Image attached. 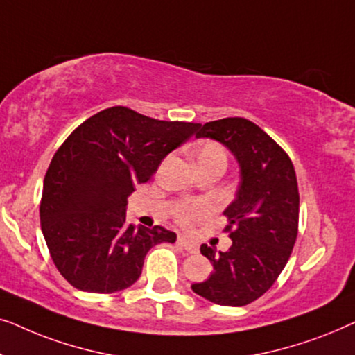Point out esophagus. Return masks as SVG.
Returning a JSON list of instances; mask_svg holds the SVG:
<instances>
[{
    "label": "esophagus",
    "mask_w": 355,
    "mask_h": 355,
    "mask_svg": "<svg viewBox=\"0 0 355 355\" xmlns=\"http://www.w3.org/2000/svg\"><path fill=\"white\" fill-rule=\"evenodd\" d=\"M178 245L186 252H189V254H197V252H198V245L196 244V242L187 239V237H184V236L178 237Z\"/></svg>",
    "instance_id": "esophagus-1"
}]
</instances>
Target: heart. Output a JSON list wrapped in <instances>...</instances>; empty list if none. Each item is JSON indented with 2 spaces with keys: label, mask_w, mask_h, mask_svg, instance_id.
<instances>
[{
  "label": "heart",
  "mask_w": 355,
  "mask_h": 355,
  "mask_svg": "<svg viewBox=\"0 0 355 355\" xmlns=\"http://www.w3.org/2000/svg\"><path fill=\"white\" fill-rule=\"evenodd\" d=\"M196 158H197V164H205V163H223V164H226L227 155H226V150L223 148L220 144L205 142V144H202L200 147H198L197 153H196ZM210 210H211L210 203H207V202L184 203V205H181L176 210V218H178V221H181V223H184V225H187V223H192V221L203 220V218H207L208 213H210Z\"/></svg>",
  "instance_id": "heart-1"
}]
</instances>
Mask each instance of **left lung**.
<instances>
[{
	"label": "left lung",
	"instance_id": "8db88e82",
	"mask_svg": "<svg viewBox=\"0 0 355 355\" xmlns=\"http://www.w3.org/2000/svg\"><path fill=\"white\" fill-rule=\"evenodd\" d=\"M196 137L225 145L241 168L236 198L225 210L232 245L200 252L213 273L192 291L213 304L242 307L263 295L288 263L299 227V189L288 153L259 125L244 118L198 124Z\"/></svg>",
	"mask_w": 355,
	"mask_h": 355
}]
</instances>
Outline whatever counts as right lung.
Wrapping results in <instances>:
<instances>
[{
	"label": "right lung",
	"mask_w": 355,
	"mask_h": 355,
	"mask_svg": "<svg viewBox=\"0 0 355 355\" xmlns=\"http://www.w3.org/2000/svg\"><path fill=\"white\" fill-rule=\"evenodd\" d=\"M197 129L113 106L64 140L43 181L40 221L67 283L85 293H118L139 279L153 245L176 241L162 226L125 225V207L135 186L148 182L162 159Z\"/></svg>",
	"instance_id": "1"
}]
</instances>
